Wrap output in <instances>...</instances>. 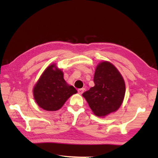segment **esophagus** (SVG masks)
<instances>
[{"mask_svg": "<svg viewBox=\"0 0 158 158\" xmlns=\"http://www.w3.org/2000/svg\"><path fill=\"white\" fill-rule=\"evenodd\" d=\"M84 90H85V89H84V88H81V89H78V93L79 94H82L83 92H84Z\"/></svg>", "mask_w": 158, "mask_h": 158, "instance_id": "34e87169", "label": "esophagus"}]
</instances>
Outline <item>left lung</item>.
<instances>
[{
  "label": "left lung",
  "instance_id": "8db88e82",
  "mask_svg": "<svg viewBox=\"0 0 158 158\" xmlns=\"http://www.w3.org/2000/svg\"><path fill=\"white\" fill-rule=\"evenodd\" d=\"M94 82L95 85L82 94L94 115L105 117L117 111L122 105L126 92L122 75L108 61L97 65Z\"/></svg>",
  "mask_w": 158,
  "mask_h": 158
}]
</instances>
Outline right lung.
<instances>
[{"label": "right lung", "instance_id": "obj_1", "mask_svg": "<svg viewBox=\"0 0 158 158\" xmlns=\"http://www.w3.org/2000/svg\"><path fill=\"white\" fill-rule=\"evenodd\" d=\"M77 92L64 79V73L56 64L46 68L33 88V96L39 107L48 111L59 110Z\"/></svg>", "mask_w": 158, "mask_h": 158}]
</instances>
